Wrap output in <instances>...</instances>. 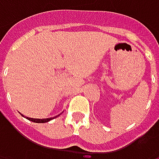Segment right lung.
I'll return each instance as SVG.
<instances>
[{
    "label": "right lung",
    "instance_id": "right-lung-1",
    "mask_svg": "<svg viewBox=\"0 0 159 159\" xmlns=\"http://www.w3.org/2000/svg\"><path fill=\"white\" fill-rule=\"evenodd\" d=\"M59 116H60V114L57 115V116H55V117H51V118H48V119H33V118H28V117H26V119L29 120H31V121H33V122H37V123H45V122H48V121L53 120V119H55V118H57V117H59Z\"/></svg>",
    "mask_w": 159,
    "mask_h": 159
}]
</instances>
